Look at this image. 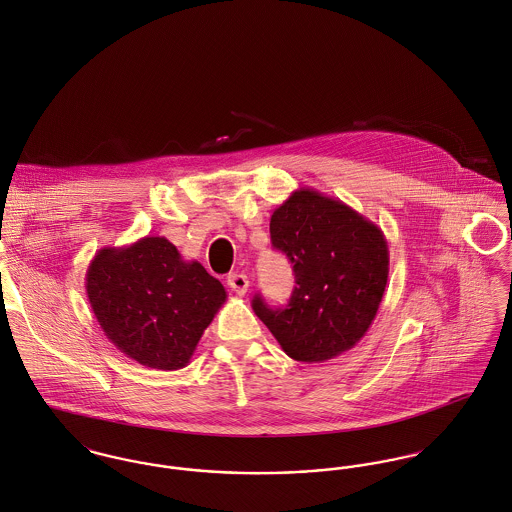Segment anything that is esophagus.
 I'll use <instances>...</instances> for the list:
<instances>
[{"label":"esophagus","instance_id":"obj_1","mask_svg":"<svg viewBox=\"0 0 512 512\" xmlns=\"http://www.w3.org/2000/svg\"><path fill=\"white\" fill-rule=\"evenodd\" d=\"M227 283H229V287L233 289L236 295H244L246 293V289H248V285H250V279L246 274H238V272H234L231 274L229 278H227Z\"/></svg>","mask_w":512,"mask_h":512}]
</instances>
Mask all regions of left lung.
Segmentation results:
<instances>
[{"label": "left lung", "instance_id": "left-lung-1", "mask_svg": "<svg viewBox=\"0 0 512 512\" xmlns=\"http://www.w3.org/2000/svg\"><path fill=\"white\" fill-rule=\"evenodd\" d=\"M270 234L297 285L285 309H270L256 295L254 313L297 362L321 364L354 348L387 285L383 231L340 199L299 187L272 213Z\"/></svg>", "mask_w": 512, "mask_h": 512}]
</instances>
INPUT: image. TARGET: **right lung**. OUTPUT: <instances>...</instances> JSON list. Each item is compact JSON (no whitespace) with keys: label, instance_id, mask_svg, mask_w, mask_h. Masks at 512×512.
<instances>
[{"label":"right lung","instance_id":"obj_1","mask_svg":"<svg viewBox=\"0 0 512 512\" xmlns=\"http://www.w3.org/2000/svg\"><path fill=\"white\" fill-rule=\"evenodd\" d=\"M86 293L105 336L140 366L186 368L217 311L227 301L223 283L164 236L95 252Z\"/></svg>","mask_w":512,"mask_h":512}]
</instances>
